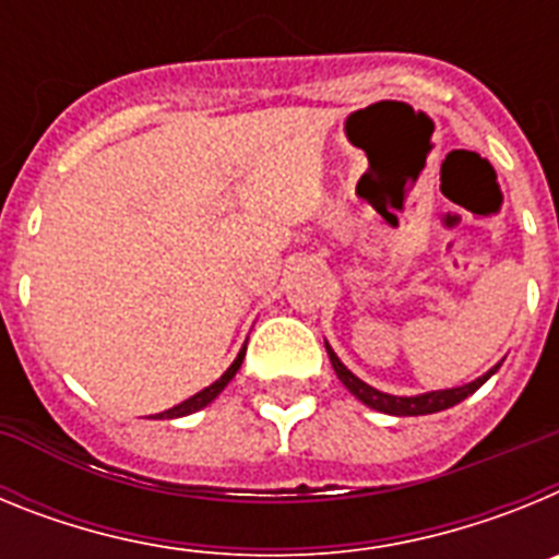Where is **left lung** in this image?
Returning <instances> with one entry per match:
<instances>
[{"label": "left lung", "instance_id": "8db88e82", "mask_svg": "<svg viewBox=\"0 0 559 559\" xmlns=\"http://www.w3.org/2000/svg\"><path fill=\"white\" fill-rule=\"evenodd\" d=\"M328 355H330V364H333L335 374L341 378V383H344V386H347L349 392L360 400V403H367L369 408H378V412H383V414H394V417H417V414H433V412H442V408L456 406V403H462L467 394L476 392L484 380L490 378V374L498 369V367L490 369L487 374H481L478 380H473V383H464V386H456V389H445V392H428V394H419V397H394V394L378 392V389H372L360 378H355V374L349 372L344 364H341L338 355L330 349V344H328Z\"/></svg>", "mask_w": 559, "mask_h": 559}]
</instances>
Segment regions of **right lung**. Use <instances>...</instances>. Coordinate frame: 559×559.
<instances>
[{
    "mask_svg": "<svg viewBox=\"0 0 559 559\" xmlns=\"http://www.w3.org/2000/svg\"><path fill=\"white\" fill-rule=\"evenodd\" d=\"M243 355H246V349H240V355H237L235 358V364H231L229 369H226L224 374H221L218 380H215V383H212V386H206L204 392H199V394H192L190 400H185V403H179V406H173V408H167V412H162V414H156V417H185V414H192V412H199V408H204L206 403H212V400L218 397L221 392H224V386L226 383H229L231 378H235V372L237 369H240V364H243Z\"/></svg>",
    "mask_w": 559,
    "mask_h": 559,
    "instance_id": "1",
    "label": "right lung"
}]
</instances>
